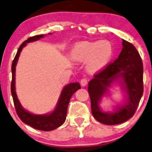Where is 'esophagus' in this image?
I'll return each mask as SVG.
<instances>
[{
	"instance_id": "1",
	"label": "esophagus",
	"mask_w": 152,
	"mask_h": 152,
	"mask_svg": "<svg viewBox=\"0 0 152 152\" xmlns=\"http://www.w3.org/2000/svg\"><path fill=\"white\" fill-rule=\"evenodd\" d=\"M87 83H88V80H87V78H83L81 80V85L82 86H86V85L87 84Z\"/></svg>"
}]
</instances>
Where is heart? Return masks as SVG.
<instances>
[{"mask_svg":"<svg viewBox=\"0 0 152 152\" xmlns=\"http://www.w3.org/2000/svg\"><path fill=\"white\" fill-rule=\"evenodd\" d=\"M113 54L111 43L106 40L84 41L76 44L73 49L72 57L80 62H87L86 69L90 74L102 70L109 62Z\"/></svg>","mask_w":152,"mask_h":152,"instance_id":"1","label":"heart"}]
</instances>
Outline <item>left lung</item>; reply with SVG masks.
<instances>
[{
	"label": "left lung",
	"mask_w": 152,
	"mask_h": 152,
	"mask_svg": "<svg viewBox=\"0 0 152 152\" xmlns=\"http://www.w3.org/2000/svg\"><path fill=\"white\" fill-rule=\"evenodd\" d=\"M119 56L102 71L94 75L88 82V91L91 99L92 114L97 121L106 125L121 124L129 119L136 112L144 92L143 63L137 48L132 43L122 40ZM121 78L122 88L127 94V103L118 107L111 114L101 111L98 103L113 81Z\"/></svg>",
	"instance_id": "8db88e82"
}]
</instances>
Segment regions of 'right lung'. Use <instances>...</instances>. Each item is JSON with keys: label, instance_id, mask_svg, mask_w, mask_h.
<instances>
[{"label": "right lung", "instance_id": "obj_1", "mask_svg": "<svg viewBox=\"0 0 152 152\" xmlns=\"http://www.w3.org/2000/svg\"><path fill=\"white\" fill-rule=\"evenodd\" d=\"M43 36H44L43 34L38 35V36H32V37L28 38L18 48L16 55H15V58L13 61V63H12V81L10 89H11V94L12 96H13L15 111H16L17 114H18L20 119L23 123L29 125V126L36 129L48 132V131L56 129V128L61 126L64 123L66 120V114H67V109L68 106H69V101H70L73 94L76 91L81 88V86H80L78 83H71L70 84L67 85V86L64 87L61 92V94L60 96V98L58 99L56 107L55 110H54L53 112L50 113L49 114H33L22 107L20 102H19L18 97H17L16 93H15V66H16L20 52H21L23 48L26 45V43L38 41L41 38H43Z\"/></svg>", "mask_w": 152, "mask_h": 152}]
</instances>
